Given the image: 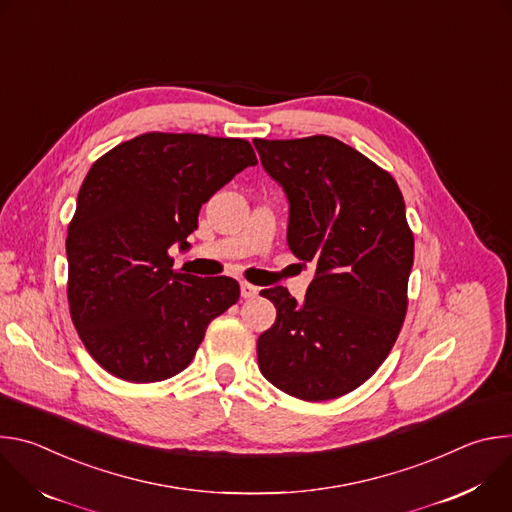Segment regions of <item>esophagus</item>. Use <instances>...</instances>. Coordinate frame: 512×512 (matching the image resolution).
<instances>
[{"label": "esophagus", "instance_id": "esophagus-1", "mask_svg": "<svg viewBox=\"0 0 512 512\" xmlns=\"http://www.w3.org/2000/svg\"><path fill=\"white\" fill-rule=\"evenodd\" d=\"M259 294V287L257 285H253V283H247V281H243L241 283V296L247 300V298H255Z\"/></svg>", "mask_w": 512, "mask_h": 512}]
</instances>
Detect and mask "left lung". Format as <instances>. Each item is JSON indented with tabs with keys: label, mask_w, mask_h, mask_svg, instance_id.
<instances>
[{
	"label": "left lung",
	"mask_w": 512,
	"mask_h": 512,
	"mask_svg": "<svg viewBox=\"0 0 512 512\" xmlns=\"http://www.w3.org/2000/svg\"><path fill=\"white\" fill-rule=\"evenodd\" d=\"M289 198L287 243L316 263L304 304L263 289L277 310L257 340L263 377L302 401L342 397L389 356L405 314L413 233L395 178L330 137L255 139Z\"/></svg>",
	"instance_id": "left-lung-1"
}]
</instances>
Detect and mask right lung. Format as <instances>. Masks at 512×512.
Instances as JSON below:
<instances>
[{"instance_id": "add662e5", "label": "right lung", "mask_w": 512, "mask_h": 512, "mask_svg": "<svg viewBox=\"0 0 512 512\" xmlns=\"http://www.w3.org/2000/svg\"><path fill=\"white\" fill-rule=\"evenodd\" d=\"M255 164L247 139L152 131L91 166L68 223L66 296L107 373L129 383L178 375L206 326L237 304L235 279L176 271L168 249H186L200 206Z\"/></svg>"}]
</instances>
